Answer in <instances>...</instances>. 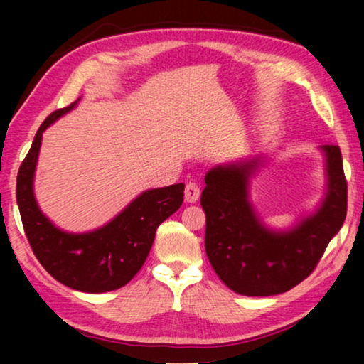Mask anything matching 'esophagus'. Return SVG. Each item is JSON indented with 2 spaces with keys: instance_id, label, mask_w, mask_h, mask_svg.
Listing matches in <instances>:
<instances>
[{
  "instance_id": "obj_1",
  "label": "esophagus",
  "mask_w": 364,
  "mask_h": 364,
  "mask_svg": "<svg viewBox=\"0 0 364 364\" xmlns=\"http://www.w3.org/2000/svg\"><path fill=\"white\" fill-rule=\"evenodd\" d=\"M199 196H200L199 184L194 181H189L186 184V189H184V199H186V202H189V204H193V202L199 199Z\"/></svg>"
}]
</instances>
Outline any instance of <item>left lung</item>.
Returning <instances> with one entry per match:
<instances>
[{
    "label": "left lung",
    "mask_w": 364,
    "mask_h": 364,
    "mask_svg": "<svg viewBox=\"0 0 364 364\" xmlns=\"http://www.w3.org/2000/svg\"><path fill=\"white\" fill-rule=\"evenodd\" d=\"M328 191L318 210L286 231L262 223L249 200V180L260 159L218 165L202 191L205 252L215 273L231 291L267 297L291 291L311 274L347 215V180L341 147H321Z\"/></svg>",
    "instance_id": "obj_1"
}]
</instances>
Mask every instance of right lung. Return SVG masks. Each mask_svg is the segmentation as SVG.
Instances as JSON below:
<instances>
[{
    "label": "right lung",
    "mask_w": 364,
    "mask_h": 364,
    "mask_svg": "<svg viewBox=\"0 0 364 364\" xmlns=\"http://www.w3.org/2000/svg\"><path fill=\"white\" fill-rule=\"evenodd\" d=\"M54 110L41 123L17 173L16 199L35 257L54 279L75 291L101 294L133 279L152 247L156 231L181 207L184 184L144 191L125 210L95 231L73 234L54 226L41 213L33 194V176L43 132L77 106Z\"/></svg>",
    "instance_id": "obj_1"
}]
</instances>
